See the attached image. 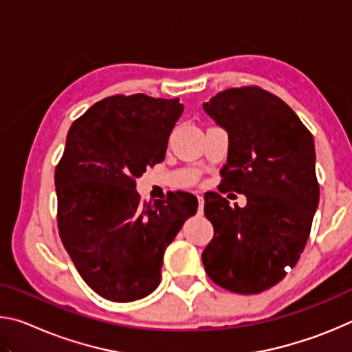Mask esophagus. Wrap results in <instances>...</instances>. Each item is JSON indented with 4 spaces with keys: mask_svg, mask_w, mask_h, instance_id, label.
<instances>
[{
    "mask_svg": "<svg viewBox=\"0 0 352 352\" xmlns=\"http://www.w3.org/2000/svg\"><path fill=\"white\" fill-rule=\"evenodd\" d=\"M199 214H204V204H205V200H204V197H201V195H199Z\"/></svg>",
    "mask_w": 352,
    "mask_h": 352,
    "instance_id": "obj_1",
    "label": "esophagus"
}]
</instances>
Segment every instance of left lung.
I'll return each instance as SVG.
<instances>
[{
	"label": "left lung",
	"mask_w": 352,
	"mask_h": 352,
	"mask_svg": "<svg viewBox=\"0 0 352 352\" xmlns=\"http://www.w3.org/2000/svg\"><path fill=\"white\" fill-rule=\"evenodd\" d=\"M204 109L230 138L220 192L243 194L247 205L205 194L214 236L201 261L220 287L259 294L294 269L311 233L320 199L312 133L283 99L256 85L220 91Z\"/></svg>",
	"instance_id": "8db88e82"
}]
</instances>
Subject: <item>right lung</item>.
Wrapping results in <instances>:
<instances>
[{
    "label": "right lung",
    "instance_id": "add662e5",
    "mask_svg": "<svg viewBox=\"0 0 352 352\" xmlns=\"http://www.w3.org/2000/svg\"><path fill=\"white\" fill-rule=\"evenodd\" d=\"M183 109L178 98L115 94L68 130L54 174L58 234L83 281L110 301L158 287L166 247L197 211L189 192L151 205L135 189L136 177L164 160Z\"/></svg>",
    "mask_w": 352,
    "mask_h": 352
}]
</instances>
